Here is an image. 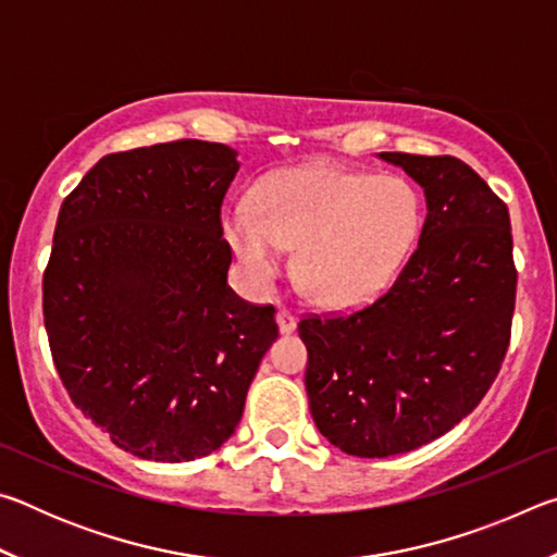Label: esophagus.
Wrapping results in <instances>:
<instances>
[{
    "label": "esophagus",
    "mask_w": 557,
    "mask_h": 557,
    "mask_svg": "<svg viewBox=\"0 0 557 557\" xmlns=\"http://www.w3.org/2000/svg\"><path fill=\"white\" fill-rule=\"evenodd\" d=\"M275 322L280 326V334H292L297 329V317L289 312V309H277Z\"/></svg>",
    "instance_id": "1"
}]
</instances>
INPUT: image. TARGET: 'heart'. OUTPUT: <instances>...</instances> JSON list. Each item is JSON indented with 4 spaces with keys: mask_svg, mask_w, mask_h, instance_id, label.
Returning <instances> with one entry per match:
<instances>
[{
    "mask_svg": "<svg viewBox=\"0 0 557 557\" xmlns=\"http://www.w3.org/2000/svg\"><path fill=\"white\" fill-rule=\"evenodd\" d=\"M422 228L408 178L329 164L280 169L258 184L250 209L225 213L223 238L245 280L270 289L297 248V275L319 305L354 309L379 299Z\"/></svg>",
    "mask_w": 557,
    "mask_h": 557,
    "instance_id": "heart-1",
    "label": "heart"
}]
</instances>
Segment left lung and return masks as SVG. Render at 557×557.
I'll return each mask as SVG.
<instances>
[{
  "mask_svg": "<svg viewBox=\"0 0 557 557\" xmlns=\"http://www.w3.org/2000/svg\"><path fill=\"white\" fill-rule=\"evenodd\" d=\"M379 157L425 194L418 250L371 307L299 322L319 432L369 459L428 445L476 408L502 369L516 301L511 221L484 178L457 157Z\"/></svg>",
  "mask_w": 557,
  "mask_h": 557,
  "instance_id": "obj_1",
  "label": "left lung"
}]
</instances>
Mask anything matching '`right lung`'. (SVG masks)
I'll return each instance as SVG.
<instances>
[{"instance_id": "obj_1", "label": "right lung", "mask_w": 557, "mask_h": 557, "mask_svg": "<svg viewBox=\"0 0 557 557\" xmlns=\"http://www.w3.org/2000/svg\"><path fill=\"white\" fill-rule=\"evenodd\" d=\"M228 145L108 154L63 201L44 272L55 371L92 425L152 461L211 455L243 418L275 309L228 287Z\"/></svg>"}]
</instances>
